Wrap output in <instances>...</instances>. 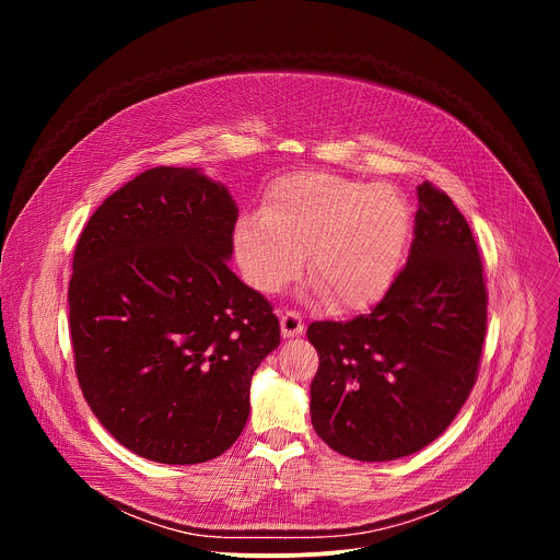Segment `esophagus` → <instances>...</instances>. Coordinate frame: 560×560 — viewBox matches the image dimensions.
<instances>
[{"mask_svg": "<svg viewBox=\"0 0 560 560\" xmlns=\"http://www.w3.org/2000/svg\"><path fill=\"white\" fill-rule=\"evenodd\" d=\"M281 335L283 339H292L303 335V322H301V314L294 310H288L281 314Z\"/></svg>", "mask_w": 560, "mask_h": 560, "instance_id": "esophagus-1", "label": "esophagus"}]
</instances>
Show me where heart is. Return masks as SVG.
Returning <instances> with one entry per match:
<instances>
[{
    "instance_id": "1",
    "label": "heart",
    "mask_w": 560,
    "mask_h": 560,
    "mask_svg": "<svg viewBox=\"0 0 560 560\" xmlns=\"http://www.w3.org/2000/svg\"><path fill=\"white\" fill-rule=\"evenodd\" d=\"M415 228L408 197L392 184L326 173L279 179L261 212L234 223V257L248 285L275 294L305 266L337 312L376 303L404 266Z\"/></svg>"
}]
</instances>
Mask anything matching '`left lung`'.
I'll return each mask as SVG.
<instances>
[{"instance_id":"obj_1","label":"left lung","mask_w":560,"mask_h":560,"mask_svg":"<svg viewBox=\"0 0 560 560\" xmlns=\"http://www.w3.org/2000/svg\"><path fill=\"white\" fill-rule=\"evenodd\" d=\"M406 268L352 322H314V432L357 460L410 456L439 439L469 396L488 328V290L474 234L430 182Z\"/></svg>"}]
</instances>
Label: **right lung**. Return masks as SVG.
<instances>
[{"instance_id": "1", "label": "right lung", "mask_w": 560, "mask_h": 560, "mask_svg": "<svg viewBox=\"0 0 560 560\" xmlns=\"http://www.w3.org/2000/svg\"><path fill=\"white\" fill-rule=\"evenodd\" d=\"M236 217L223 184L159 166L113 192L77 242L74 372L100 423L148 460L223 454L281 341L272 305L228 268Z\"/></svg>"}]
</instances>
